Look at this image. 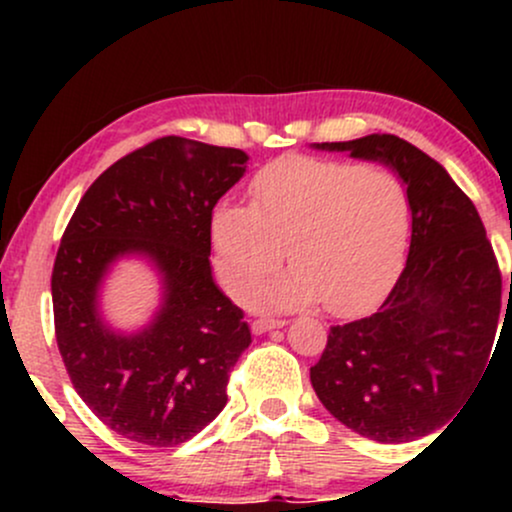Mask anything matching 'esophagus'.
I'll use <instances>...</instances> for the list:
<instances>
[{
  "label": "esophagus",
  "mask_w": 512,
  "mask_h": 512,
  "mask_svg": "<svg viewBox=\"0 0 512 512\" xmlns=\"http://www.w3.org/2000/svg\"><path fill=\"white\" fill-rule=\"evenodd\" d=\"M250 327L255 334H264L269 330H276V327H284V320H274V317H257Z\"/></svg>",
  "instance_id": "1"
}]
</instances>
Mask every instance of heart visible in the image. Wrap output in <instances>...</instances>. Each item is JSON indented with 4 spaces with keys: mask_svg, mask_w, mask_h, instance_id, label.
<instances>
[{
    "mask_svg": "<svg viewBox=\"0 0 512 512\" xmlns=\"http://www.w3.org/2000/svg\"><path fill=\"white\" fill-rule=\"evenodd\" d=\"M250 204L211 211L216 272L233 296L289 257L293 267L252 291L250 305L291 310L327 303L337 315L378 301L402 267L411 207L392 170L286 156L252 178Z\"/></svg>",
    "mask_w": 512,
    "mask_h": 512,
    "instance_id": "b5f03b06",
    "label": "heart"
}]
</instances>
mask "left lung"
Returning a JSON list of instances; mask_svg holds the SVG:
<instances>
[{"instance_id": "left-lung-1", "label": "left lung", "mask_w": 512, "mask_h": 512, "mask_svg": "<svg viewBox=\"0 0 512 512\" xmlns=\"http://www.w3.org/2000/svg\"><path fill=\"white\" fill-rule=\"evenodd\" d=\"M313 146L383 163L407 187L411 243L395 289L378 313L332 327L310 383L358 436L409 443L452 419L489 368L501 315L496 255L472 199L414 144L368 134Z\"/></svg>"}]
</instances>
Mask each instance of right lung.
Returning a JSON list of instances; mask_svg holds the SVG:
<instances>
[{"instance_id":"obj_1","label":"right lung","mask_w":512,"mask_h":512,"mask_svg":"<svg viewBox=\"0 0 512 512\" xmlns=\"http://www.w3.org/2000/svg\"><path fill=\"white\" fill-rule=\"evenodd\" d=\"M248 154L163 137L113 163L81 197L52 269L57 346L86 407L134 443L175 448L226 407L231 368L252 337L211 276L209 219L245 175ZM162 276L144 328L115 331L100 289L115 261Z\"/></svg>"}]
</instances>
